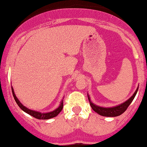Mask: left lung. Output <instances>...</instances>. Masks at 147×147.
<instances>
[{
	"label": "left lung",
	"instance_id": "8db88e82",
	"mask_svg": "<svg viewBox=\"0 0 147 147\" xmlns=\"http://www.w3.org/2000/svg\"><path fill=\"white\" fill-rule=\"evenodd\" d=\"M138 87L136 90V91L135 92V93L133 94V95L129 99L127 100L126 101L124 102V103H121V105H117V106L115 107H113V108H103V107L97 106V105H96L94 104V103H92L89 96H88L89 101H90V105H91L92 108L93 109L94 111L96 112V113H97L98 114H99L100 115H102V116L104 117H117L119 116V115H121V114H123L125 111H126L127 108H128V107L129 106V105L131 103V102L133 101V99H134L137 92H138Z\"/></svg>",
	"mask_w": 147,
	"mask_h": 147
}]
</instances>
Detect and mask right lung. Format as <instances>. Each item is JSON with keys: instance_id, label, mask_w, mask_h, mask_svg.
<instances>
[{"instance_id": "obj_1", "label": "right lung", "mask_w": 147, "mask_h": 147, "mask_svg": "<svg viewBox=\"0 0 147 147\" xmlns=\"http://www.w3.org/2000/svg\"><path fill=\"white\" fill-rule=\"evenodd\" d=\"M11 92H12V94L14 98V100H15V101L16 102V103H17V105L19 106V108H20L22 110H24V112H26V113H28V115H31V116H32L34 118L38 119H49L55 117L57 116V115H58L61 111H62V108H63V100H62V101L61 102V104L60 105V106H59V108H57V109L54 110V111L51 112V113H39V112L34 111V110L28 109V108H27L26 107H25L24 105L21 104V102L19 101L17 98H16L12 87H11Z\"/></svg>"}]
</instances>
